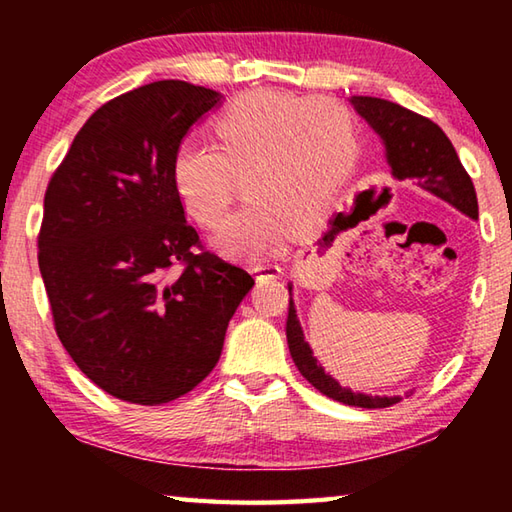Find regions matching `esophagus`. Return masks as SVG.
Wrapping results in <instances>:
<instances>
[{"instance_id": "1", "label": "esophagus", "mask_w": 512, "mask_h": 512, "mask_svg": "<svg viewBox=\"0 0 512 512\" xmlns=\"http://www.w3.org/2000/svg\"><path fill=\"white\" fill-rule=\"evenodd\" d=\"M253 271L257 273L259 282H271L282 275V268L277 264H257V266H253Z\"/></svg>"}]
</instances>
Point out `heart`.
<instances>
[{"label": "heart", "instance_id": "1", "mask_svg": "<svg viewBox=\"0 0 512 512\" xmlns=\"http://www.w3.org/2000/svg\"><path fill=\"white\" fill-rule=\"evenodd\" d=\"M212 144H180L171 160L178 201L196 223L221 225L244 176L248 203L214 244L228 257L259 262L293 230L323 219L357 167V121L334 101L253 94L214 119Z\"/></svg>", "mask_w": 512, "mask_h": 512}]
</instances>
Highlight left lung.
Here are the masks:
<instances>
[{"label":"left lung","instance_id":"obj_1","mask_svg":"<svg viewBox=\"0 0 512 512\" xmlns=\"http://www.w3.org/2000/svg\"><path fill=\"white\" fill-rule=\"evenodd\" d=\"M352 108L361 119L379 135L386 151V162L391 167L395 180H413L415 185L440 201L456 207L470 219H479V203L470 176L458 160L456 149L443 133V128L433 124L431 119L402 108L400 103L377 99V97H350ZM293 284H289L291 296ZM287 343L291 359L296 363L300 375L320 393L332 397L336 402L348 406H361V409H386L402 400L400 395H366L354 393L341 386L311 352L305 341L300 320L296 314L293 298L289 300L287 318Z\"/></svg>","mask_w":512,"mask_h":512}]
</instances>
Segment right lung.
<instances>
[{
	"instance_id": "1",
	"label": "right lung",
	"mask_w": 512,
	"mask_h": 512,
	"mask_svg": "<svg viewBox=\"0 0 512 512\" xmlns=\"http://www.w3.org/2000/svg\"><path fill=\"white\" fill-rule=\"evenodd\" d=\"M221 101L185 81L121 94L85 121L49 180L38 264L56 334L124 402L158 406L201 384L255 284L194 253L201 241L171 183L173 153ZM176 261L186 268L171 276Z\"/></svg>"
}]
</instances>
